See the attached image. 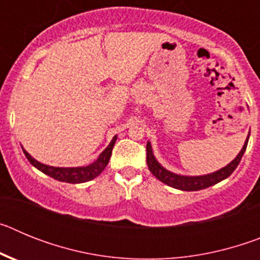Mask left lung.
<instances>
[{"label": "left lung", "instance_id": "1", "mask_svg": "<svg viewBox=\"0 0 260 260\" xmlns=\"http://www.w3.org/2000/svg\"><path fill=\"white\" fill-rule=\"evenodd\" d=\"M247 142H249V137H247L246 142L243 144L242 150L240 151V153H238L237 157L234 158L233 161L229 162L226 167L221 168L220 171L206 174V176H180V174L172 173V172L167 171L165 168H162L161 165L158 164L157 160H156L155 156H153L152 147H151L150 142L147 143V165H148V169L151 171V173H152L157 180L167 183L168 186H172L174 189L183 190V191H198V190L207 189L210 186L216 185V183L220 182V181L228 178V177L233 173L234 169H236V168L238 167V164H240L243 153L246 151Z\"/></svg>", "mask_w": 260, "mask_h": 260}]
</instances>
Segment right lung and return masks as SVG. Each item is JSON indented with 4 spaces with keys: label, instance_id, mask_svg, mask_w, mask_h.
Returning a JSON list of instances; mask_svg holds the SVG:
<instances>
[{
    "label": "right lung",
    "instance_id": "right-lung-1",
    "mask_svg": "<svg viewBox=\"0 0 260 260\" xmlns=\"http://www.w3.org/2000/svg\"><path fill=\"white\" fill-rule=\"evenodd\" d=\"M117 141V137H114L112 139V142L109 143V146L100 153V156L98 157L95 162L87 165V167H78V168H56V167H49V165L41 164L38 160L32 157L27 151L23 150L26 157L28 158V161L31 162L35 168H38L39 171H41L43 173L48 174L49 177L54 178L57 181H61V182H69V183H82L87 182V181L93 180L95 177H98L99 174L102 173L105 169V167L109 162L110 155H112V150H113V146Z\"/></svg>",
    "mask_w": 260,
    "mask_h": 260
}]
</instances>
